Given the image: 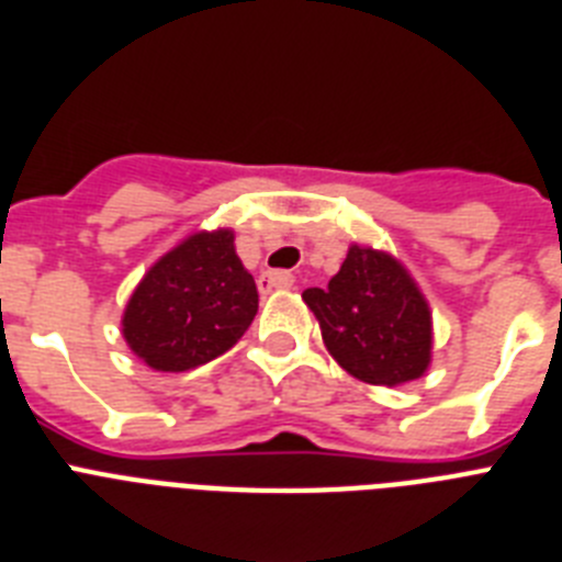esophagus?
Instances as JSON below:
<instances>
[{
  "label": "esophagus",
  "mask_w": 562,
  "mask_h": 562,
  "mask_svg": "<svg viewBox=\"0 0 562 562\" xmlns=\"http://www.w3.org/2000/svg\"><path fill=\"white\" fill-rule=\"evenodd\" d=\"M294 277L289 271H266L259 277V291H273V289H291Z\"/></svg>",
  "instance_id": "obj_1"
}]
</instances>
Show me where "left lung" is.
Instances as JSON below:
<instances>
[{
  "label": "left lung",
  "instance_id": "1",
  "mask_svg": "<svg viewBox=\"0 0 562 562\" xmlns=\"http://www.w3.org/2000/svg\"><path fill=\"white\" fill-rule=\"evenodd\" d=\"M334 360L362 383L417 380L431 360L428 305L389 254L351 245L328 289L303 291Z\"/></svg>",
  "mask_w": 562,
  "mask_h": 562
}]
</instances>
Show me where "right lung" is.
<instances>
[{"label": "right lung", "instance_id": "obj_1", "mask_svg": "<svg viewBox=\"0 0 562 562\" xmlns=\"http://www.w3.org/2000/svg\"><path fill=\"white\" fill-rule=\"evenodd\" d=\"M257 305V285L234 251V234H193L136 285L122 334L150 369L188 371L237 346Z\"/></svg>", "mask_w": 562, "mask_h": 562}]
</instances>
